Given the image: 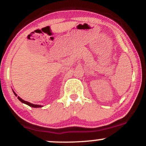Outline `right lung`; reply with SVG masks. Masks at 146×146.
I'll return each instance as SVG.
<instances>
[{
	"mask_svg": "<svg viewBox=\"0 0 146 146\" xmlns=\"http://www.w3.org/2000/svg\"><path fill=\"white\" fill-rule=\"evenodd\" d=\"M13 92H14V94H15V96H17V94L15 92L13 91ZM18 99H19V101H21V102H22V103H24V104H27V105H28V106H31V107H33V108H41V107H42V106H40V105H36V104H31V103H29V102H28V101H24V100H23L22 99H21L20 97H19V96H18Z\"/></svg>",
	"mask_w": 146,
	"mask_h": 146,
	"instance_id": "right-lung-1",
	"label": "right lung"
}]
</instances>
